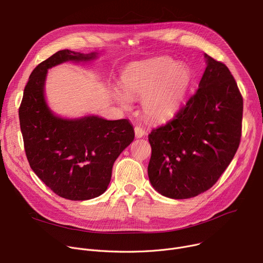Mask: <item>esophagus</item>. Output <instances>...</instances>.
<instances>
[{
    "label": "esophagus",
    "mask_w": 263,
    "mask_h": 263,
    "mask_svg": "<svg viewBox=\"0 0 263 263\" xmlns=\"http://www.w3.org/2000/svg\"><path fill=\"white\" fill-rule=\"evenodd\" d=\"M145 134L146 133H145V130L143 128H141L140 126L135 127V135L137 138H142L143 136H145Z\"/></svg>",
    "instance_id": "esophagus-1"
}]
</instances>
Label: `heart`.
I'll return each instance as SVG.
<instances>
[{"mask_svg": "<svg viewBox=\"0 0 263 263\" xmlns=\"http://www.w3.org/2000/svg\"><path fill=\"white\" fill-rule=\"evenodd\" d=\"M191 81L190 69L169 57H157L128 68L121 76L122 91L114 97L122 107H129V99L142 100L148 118L166 120L180 108Z\"/></svg>", "mask_w": 263, "mask_h": 263, "instance_id": "heart-1", "label": "heart"}]
</instances>
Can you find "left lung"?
Segmentation results:
<instances>
[{"label": "left lung", "instance_id": "obj_1", "mask_svg": "<svg viewBox=\"0 0 263 263\" xmlns=\"http://www.w3.org/2000/svg\"><path fill=\"white\" fill-rule=\"evenodd\" d=\"M198 89L166 124L148 135V178L162 195L183 199L210 189L234 158L243 99L228 67L205 54Z\"/></svg>", "mask_w": 263, "mask_h": 263}]
</instances>
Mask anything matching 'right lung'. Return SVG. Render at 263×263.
Returning a JSON list of instances; mask_svg holds the SVG:
<instances>
[{
    "instance_id": "1",
    "label": "right lung",
    "mask_w": 263,
    "mask_h": 263,
    "mask_svg": "<svg viewBox=\"0 0 263 263\" xmlns=\"http://www.w3.org/2000/svg\"><path fill=\"white\" fill-rule=\"evenodd\" d=\"M96 56L68 49L50 56L32 71L18 108L29 165L55 194L71 200L101 195L110 182L114 162L135 138L127 119L110 121L98 116L64 119L53 115L45 101L48 69Z\"/></svg>"
}]
</instances>
